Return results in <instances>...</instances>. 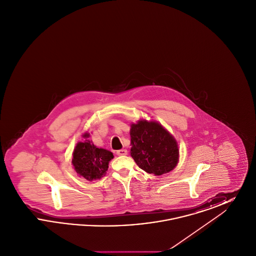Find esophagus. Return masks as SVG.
Wrapping results in <instances>:
<instances>
[{
  "label": "esophagus",
  "instance_id": "obj_1",
  "mask_svg": "<svg viewBox=\"0 0 256 256\" xmlns=\"http://www.w3.org/2000/svg\"><path fill=\"white\" fill-rule=\"evenodd\" d=\"M116 154H117L118 156H126V154H128V150H124V148H122V150H117V152H116Z\"/></svg>",
  "mask_w": 256,
  "mask_h": 256
}]
</instances>
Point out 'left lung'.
I'll return each instance as SVG.
<instances>
[{
    "instance_id": "8db88e82",
    "label": "left lung",
    "mask_w": 256,
    "mask_h": 256,
    "mask_svg": "<svg viewBox=\"0 0 256 256\" xmlns=\"http://www.w3.org/2000/svg\"><path fill=\"white\" fill-rule=\"evenodd\" d=\"M130 139V156L140 169L161 176L176 166V141L158 122L141 120L132 124Z\"/></svg>"
}]
</instances>
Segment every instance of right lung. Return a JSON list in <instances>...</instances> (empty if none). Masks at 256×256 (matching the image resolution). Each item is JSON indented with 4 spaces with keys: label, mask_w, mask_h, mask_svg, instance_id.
Segmentation results:
<instances>
[{
    "label": "right lung",
    "mask_w": 256,
    "mask_h": 256,
    "mask_svg": "<svg viewBox=\"0 0 256 256\" xmlns=\"http://www.w3.org/2000/svg\"><path fill=\"white\" fill-rule=\"evenodd\" d=\"M88 137V134L84 135ZM113 154L104 148H98L89 140L80 142L74 150L73 163L76 172L87 180H100L106 174Z\"/></svg>",
    "instance_id": "add662e5"
}]
</instances>
